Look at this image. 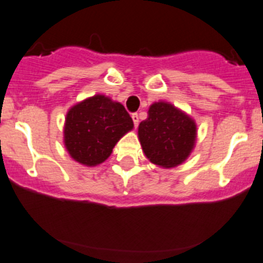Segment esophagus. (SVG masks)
<instances>
[{
  "mask_svg": "<svg viewBox=\"0 0 263 263\" xmlns=\"http://www.w3.org/2000/svg\"><path fill=\"white\" fill-rule=\"evenodd\" d=\"M132 121H134L135 127L139 126V115H137V113H134V115H132Z\"/></svg>",
  "mask_w": 263,
  "mask_h": 263,
  "instance_id": "obj_1",
  "label": "esophagus"
}]
</instances>
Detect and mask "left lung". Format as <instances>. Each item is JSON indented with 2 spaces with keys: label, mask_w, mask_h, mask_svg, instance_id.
Instances as JSON below:
<instances>
[{
  "label": "left lung",
  "mask_w": 263,
  "mask_h": 263,
  "mask_svg": "<svg viewBox=\"0 0 263 263\" xmlns=\"http://www.w3.org/2000/svg\"><path fill=\"white\" fill-rule=\"evenodd\" d=\"M197 123L184 110L165 101L150 106L140 123L139 140L145 156L160 167L181 165L197 142Z\"/></svg>",
  "instance_id": "obj_1"
}]
</instances>
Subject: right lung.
<instances>
[{
  "instance_id": "right-lung-1",
  "label": "right lung",
  "mask_w": 263,
  "mask_h": 263,
  "mask_svg": "<svg viewBox=\"0 0 263 263\" xmlns=\"http://www.w3.org/2000/svg\"><path fill=\"white\" fill-rule=\"evenodd\" d=\"M132 128L134 121L120 102L96 95L66 112L64 146L74 161L97 166L108 159L116 143Z\"/></svg>"
}]
</instances>
